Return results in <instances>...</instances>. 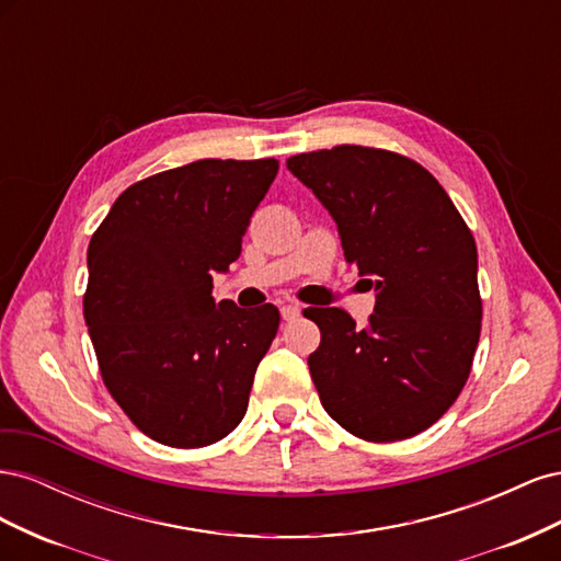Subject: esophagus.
I'll return each instance as SVG.
<instances>
[{
	"mask_svg": "<svg viewBox=\"0 0 561 561\" xmlns=\"http://www.w3.org/2000/svg\"><path fill=\"white\" fill-rule=\"evenodd\" d=\"M299 313H301L299 304H283V307H280V316H283V320H285V322H293V320H297V318H299Z\"/></svg>",
	"mask_w": 561,
	"mask_h": 561,
	"instance_id": "34e87169",
	"label": "esophagus"
}]
</instances>
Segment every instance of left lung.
Instances as JSON below:
<instances>
[{
	"label": "left lung",
	"mask_w": 561,
	"mask_h": 561,
	"mask_svg": "<svg viewBox=\"0 0 561 561\" xmlns=\"http://www.w3.org/2000/svg\"><path fill=\"white\" fill-rule=\"evenodd\" d=\"M287 168L313 190L344 257L377 290L365 328L344 309L311 311L309 369L325 412L365 443L431 428L461 393L482 330L478 248L426 168L363 145L304 151Z\"/></svg>",
	"instance_id": "8db88e82"
}]
</instances>
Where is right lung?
<instances>
[{"label":"right lung","mask_w":561,"mask_h":561,"mask_svg":"<svg viewBox=\"0 0 561 561\" xmlns=\"http://www.w3.org/2000/svg\"><path fill=\"white\" fill-rule=\"evenodd\" d=\"M276 173V159L171 168L130 184L89 243L83 318L100 377L161 445H215L245 416L280 313L215 304L210 290Z\"/></svg>","instance_id":"right-lung-1"}]
</instances>
